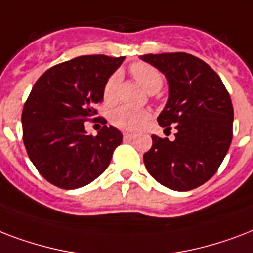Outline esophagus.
Instances as JSON below:
<instances>
[{"label":"esophagus","mask_w":253,"mask_h":253,"mask_svg":"<svg viewBox=\"0 0 253 253\" xmlns=\"http://www.w3.org/2000/svg\"><path fill=\"white\" fill-rule=\"evenodd\" d=\"M123 137H124V140H132V138H134V134L133 133H124Z\"/></svg>","instance_id":"34e87169"}]
</instances>
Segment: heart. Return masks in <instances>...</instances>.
Masks as SVG:
<instances>
[{"label": "heart", "mask_w": 253, "mask_h": 253, "mask_svg": "<svg viewBox=\"0 0 253 253\" xmlns=\"http://www.w3.org/2000/svg\"><path fill=\"white\" fill-rule=\"evenodd\" d=\"M130 74L138 82L141 87L149 93L160 91L164 83L161 72L157 68L152 67L150 64L133 63L130 66ZM119 83V74H113L109 76L103 89V97L105 103H113L116 99V87ZM149 112L145 109L130 108V107H120L115 109L111 115V121L117 128L123 130H137L148 121Z\"/></svg>", "instance_id": "b5f03b06"}]
</instances>
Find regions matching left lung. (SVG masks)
<instances>
[{
    "mask_svg": "<svg viewBox=\"0 0 253 253\" xmlns=\"http://www.w3.org/2000/svg\"><path fill=\"white\" fill-rule=\"evenodd\" d=\"M140 59L165 75L169 96L157 120L162 128L177 129L174 141L152 136L145 166L168 189H195L216 173L230 148L234 123L230 95L218 74L197 56L165 52Z\"/></svg>",
    "mask_w": 253,
    "mask_h": 253,
    "instance_id": "1",
    "label": "left lung"
}]
</instances>
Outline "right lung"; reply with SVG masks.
<instances>
[{
    "mask_svg": "<svg viewBox=\"0 0 253 253\" xmlns=\"http://www.w3.org/2000/svg\"><path fill=\"white\" fill-rule=\"evenodd\" d=\"M123 62L124 56H78L48 68L34 84L23 107V144L52 185L83 187L108 168L123 134L104 125L93 137L84 123L97 113L95 105L103 101L105 83Z\"/></svg>",
    "mask_w": 253,
    "mask_h": 253,
    "instance_id": "add662e5",
    "label": "right lung"
}]
</instances>
